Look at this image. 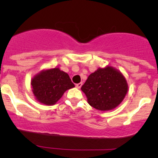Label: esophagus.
<instances>
[{
  "instance_id": "obj_1",
  "label": "esophagus",
  "mask_w": 158,
  "mask_h": 158,
  "mask_svg": "<svg viewBox=\"0 0 158 158\" xmlns=\"http://www.w3.org/2000/svg\"><path fill=\"white\" fill-rule=\"evenodd\" d=\"M81 85H82V83L80 82V83H78V84L76 85V87H77V88H78V89H79V88H81Z\"/></svg>"
}]
</instances>
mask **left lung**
I'll return each instance as SVG.
<instances>
[{
	"label": "left lung",
	"instance_id": "8db88e82",
	"mask_svg": "<svg viewBox=\"0 0 158 158\" xmlns=\"http://www.w3.org/2000/svg\"><path fill=\"white\" fill-rule=\"evenodd\" d=\"M128 89V83L123 73L110 66L98 68L81 88L88 104L103 111L118 106L124 99Z\"/></svg>",
	"mask_w": 158,
	"mask_h": 158
}]
</instances>
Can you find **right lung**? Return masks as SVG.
I'll return each instance as SVG.
<instances>
[{
  "label": "right lung",
  "instance_id": "right-lung-1",
  "mask_svg": "<svg viewBox=\"0 0 158 158\" xmlns=\"http://www.w3.org/2000/svg\"><path fill=\"white\" fill-rule=\"evenodd\" d=\"M31 85L36 100L47 106L56 104L67 90L75 87L68 74L59 68L41 70L31 79Z\"/></svg>",
  "mask_w": 158,
  "mask_h": 158
}]
</instances>
